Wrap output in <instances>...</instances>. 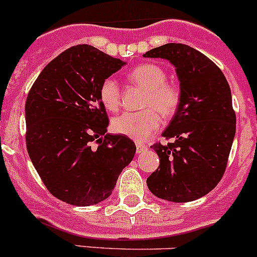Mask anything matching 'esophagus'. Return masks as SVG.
<instances>
[{"label": "esophagus", "mask_w": 257, "mask_h": 257, "mask_svg": "<svg viewBox=\"0 0 257 257\" xmlns=\"http://www.w3.org/2000/svg\"><path fill=\"white\" fill-rule=\"evenodd\" d=\"M147 146L146 145H144V144H141V142H137L136 144V151H137V153H142V152H145V151H147Z\"/></svg>", "instance_id": "obj_1"}]
</instances>
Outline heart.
<instances>
[{
    "label": "heart",
    "mask_w": 257,
    "mask_h": 257,
    "mask_svg": "<svg viewBox=\"0 0 257 257\" xmlns=\"http://www.w3.org/2000/svg\"><path fill=\"white\" fill-rule=\"evenodd\" d=\"M132 83L147 90L144 100L146 110L140 112H123L112 120L116 134L130 137L135 141H145L160 127L163 113L172 117L181 104V91L177 86L167 83L166 71L156 64H141L128 74ZM100 100L107 110L115 111L121 104V89L113 78H107L100 86Z\"/></svg>",
    "instance_id": "1"
}]
</instances>
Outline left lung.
I'll list each match as a JSON object with an SVG mask.
<instances>
[{
    "label": "left lung",
    "mask_w": 257,
    "mask_h": 257,
    "mask_svg": "<svg viewBox=\"0 0 257 257\" xmlns=\"http://www.w3.org/2000/svg\"><path fill=\"white\" fill-rule=\"evenodd\" d=\"M144 57L168 60L181 89V104L162 134L174 142L151 147L160 167L147 178L148 189L168 202H192L214 189L226 168L236 131L230 86L209 58L186 44L167 43Z\"/></svg>",
    "instance_id": "obj_1"
}]
</instances>
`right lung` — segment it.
<instances>
[{
  "label": "right lung",
  "instance_id": "1",
  "mask_svg": "<svg viewBox=\"0 0 257 257\" xmlns=\"http://www.w3.org/2000/svg\"><path fill=\"white\" fill-rule=\"evenodd\" d=\"M125 64L91 46L71 47L42 70L28 94V155L47 189L68 204L89 207L109 198L136 152L128 137L106 134L99 95L102 81Z\"/></svg>",
  "mask_w": 257,
  "mask_h": 257
}]
</instances>
